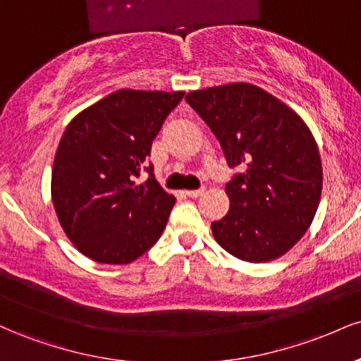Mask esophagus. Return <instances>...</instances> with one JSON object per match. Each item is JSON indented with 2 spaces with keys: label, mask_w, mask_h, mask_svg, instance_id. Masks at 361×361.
Listing matches in <instances>:
<instances>
[{
  "label": "esophagus",
  "mask_w": 361,
  "mask_h": 361,
  "mask_svg": "<svg viewBox=\"0 0 361 361\" xmlns=\"http://www.w3.org/2000/svg\"><path fill=\"white\" fill-rule=\"evenodd\" d=\"M205 192V188H198V190H186V197H190V198H197V197H200L202 193Z\"/></svg>",
  "instance_id": "esophagus-1"
}]
</instances>
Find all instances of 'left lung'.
Instances as JSON below:
<instances>
[{
	"label": "left lung",
	"mask_w": 361,
	"mask_h": 361,
	"mask_svg": "<svg viewBox=\"0 0 361 361\" xmlns=\"http://www.w3.org/2000/svg\"><path fill=\"white\" fill-rule=\"evenodd\" d=\"M221 144L229 212L212 233L235 258L261 263L285 255L309 229L321 200L322 164L312 134L285 103L258 86L231 82L186 94Z\"/></svg>",
	"instance_id": "1"
}]
</instances>
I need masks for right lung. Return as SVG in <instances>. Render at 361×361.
I'll return each mask as SVG.
<instances>
[{"label":"right lung","mask_w":361,"mask_h":361,"mask_svg":"<svg viewBox=\"0 0 361 361\" xmlns=\"http://www.w3.org/2000/svg\"><path fill=\"white\" fill-rule=\"evenodd\" d=\"M183 91L118 90L71 120L52 168V202L74 246L98 263L127 264L154 246L176 198L147 163L152 140ZM140 171L149 176L142 185Z\"/></svg>","instance_id":"obj_1"}]
</instances>
